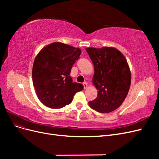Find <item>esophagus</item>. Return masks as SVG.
Returning a JSON list of instances; mask_svg holds the SVG:
<instances>
[{"instance_id": "34e87169", "label": "esophagus", "mask_w": 159, "mask_h": 159, "mask_svg": "<svg viewBox=\"0 0 159 159\" xmlns=\"http://www.w3.org/2000/svg\"><path fill=\"white\" fill-rule=\"evenodd\" d=\"M83 85H84V89H87L88 88V84L86 82H84L83 83Z\"/></svg>"}]
</instances>
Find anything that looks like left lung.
Returning <instances> with one entry per match:
<instances>
[{
	"mask_svg": "<svg viewBox=\"0 0 159 159\" xmlns=\"http://www.w3.org/2000/svg\"><path fill=\"white\" fill-rule=\"evenodd\" d=\"M85 50L94 66L92 83L98 92L89 105L100 113L111 112L121 106L131 85V74L127 61L113 47L87 48Z\"/></svg>",
	"mask_w": 159,
	"mask_h": 159,
	"instance_id": "obj_1",
	"label": "left lung"
}]
</instances>
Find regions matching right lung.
Masks as SVG:
<instances>
[{
    "mask_svg": "<svg viewBox=\"0 0 159 159\" xmlns=\"http://www.w3.org/2000/svg\"><path fill=\"white\" fill-rule=\"evenodd\" d=\"M81 52L79 48L61 42H53L38 52L32 67V81L38 98L46 107H64L83 90V85L73 82L70 76Z\"/></svg>",
    "mask_w": 159,
    "mask_h": 159,
    "instance_id": "1",
    "label": "right lung"
}]
</instances>
